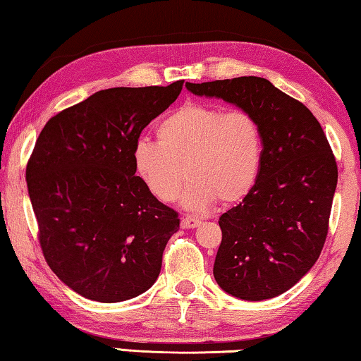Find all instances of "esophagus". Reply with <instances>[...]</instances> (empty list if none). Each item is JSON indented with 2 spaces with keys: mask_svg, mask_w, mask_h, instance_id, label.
I'll return each mask as SVG.
<instances>
[{
  "mask_svg": "<svg viewBox=\"0 0 361 361\" xmlns=\"http://www.w3.org/2000/svg\"><path fill=\"white\" fill-rule=\"evenodd\" d=\"M200 224H202V221L195 219V217H184V219L180 221L182 228H195V227H198Z\"/></svg>",
  "mask_w": 361,
  "mask_h": 361,
  "instance_id": "obj_1",
  "label": "esophagus"
}]
</instances>
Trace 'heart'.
Masks as SVG:
<instances>
[{"label":"heart","instance_id":"heart-1","mask_svg":"<svg viewBox=\"0 0 361 361\" xmlns=\"http://www.w3.org/2000/svg\"><path fill=\"white\" fill-rule=\"evenodd\" d=\"M157 135L158 142L137 140L133 164L142 184L159 202H174L185 174L190 184L184 206L192 211H204L216 200L238 203L256 185L264 139L250 111L187 102L161 118Z\"/></svg>","mask_w":361,"mask_h":361}]
</instances>
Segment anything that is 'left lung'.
I'll use <instances>...</instances> for the list:
<instances>
[{
	"label": "left lung",
	"mask_w": 361,
	"mask_h": 361,
	"mask_svg": "<svg viewBox=\"0 0 361 361\" xmlns=\"http://www.w3.org/2000/svg\"><path fill=\"white\" fill-rule=\"evenodd\" d=\"M197 96L219 97L256 116L262 129L261 173L243 202L219 219L214 279L245 300L280 296L309 271L324 246L338 164L317 118L269 80L187 82Z\"/></svg>",
	"instance_id": "1"
}]
</instances>
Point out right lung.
<instances>
[{
	"instance_id": "right-lung-1",
	"label": "right lung",
	"mask_w": 361,
	"mask_h": 361,
	"mask_svg": "<svg viewBox=\"0 0 361 361\" xmlns=\"http://www.w3.org/2000/svg\"><path fill=\"white\" fill-rule=\"evenodd\" d=\"M182 86L99 91L59 111L38 135L25 176L39 246L82 298L121 302L158 279L179 214L135 176L133 150Z\"/></svg>"
}]
</instances>
